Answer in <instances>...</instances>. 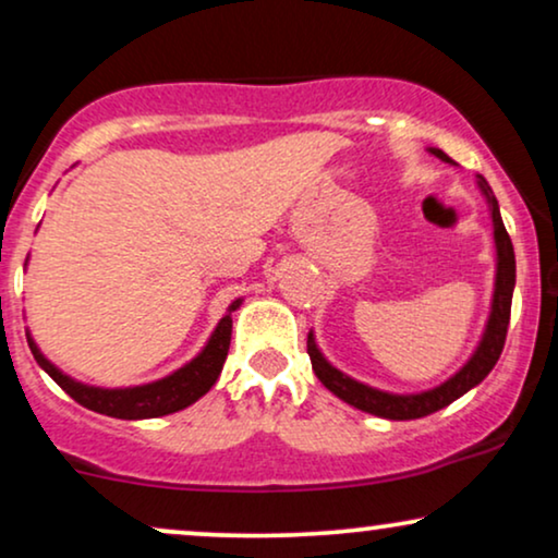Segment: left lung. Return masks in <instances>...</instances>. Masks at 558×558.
<instances>
[{
  "mask_svg": "<svg viewBox=\"0 0 558 558\" xmlns=\"http://www.w3.org/2000/svg\"><path fill=\"white\" fill-rule=\"evenodd\" d=\"M428 153L436 156L445 163H454L452 158L447 156L439 147H428ZM478 190L483 197H486L488 213H492L494 223V246H496V275H494V293H492V312H488L486 327H483V335L475 345L471 359L462 364L452 377L441 381L432 389H424V392H387V389H377L372 385H364V381L348 377L345 372H340L338 366H332L330 361L325 359V353L319 351L317 340H314V332H308L306 351L308 359H312V368L317 374V379L325 385L335 398H340L348 405L359 408V411L379 415V418L389 421H413L424 418V415H432L441 408H447L449 402L462 398L465 392H471L475 385H481L483 379L488 377V372L499 361L501 348H505L507 340V327H509V312H512V293H514V250L512 239H509L505 220H501L499 203H496L492 186L488 181L478 177Z\"/></svg>",
  "mask_w": 558,
  "mask_h": 558,
  "instance_id": "8db88e82",
  "label": "left lung"
}]
</instances>
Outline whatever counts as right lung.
Masks as SVG:
<instances>
[{"label": "right lung", "mask_w": 558, "mask_h": 558, "mask_svg": "<svg viewBox=\"0 0 558 558\" xmlns=\"http://www.w3.org/2000/svg\"><path fill=\"white\" fill-rule=\"evenodd\" d=\"M241 301L244 299L231 301V306L226 308V314L220 317L218 325H215L210 338H207L205 348L194 355L192 361H186L184 366L177 368V372H171L169 377L147 381V385H134V387H96V385H85V381L72 379L70 374H64L62 368L53 366L51 361L46 359L41 348L36 345V340L31 338V330H25V335H28L31 353L33 359L38 361V366H41L72 400H77L80 405L87 408V411H96L122 421L158 418V415L184 411V408H190L192 402L203 398L205 392H210V387L218 381L220 372H223L228 345H231V330H233L231 314L241 306Z\"/></svg>", "instance_id": "obj_1"}]
</instances>
